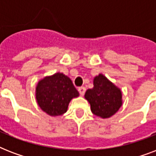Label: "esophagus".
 <instances>
[{"label": "esophagus", "mask_w": 156, "mask_h": 156, "mask_svg": "<svg viewBox=\"0 0 156 156\" xmlns=\"http://www.w3.org/2000/svg\"><path fill=\"white\" fill-rule=\"evenodd\" d=\"M78 91H79L81 95H83L86 92V87H81L78 88Z\"/></svg>", "instance_id": "1"}]
</instances>
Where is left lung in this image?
<instances>
[{"label": "left lung", "instance_id": "left-lung-1", "mask_svg": "<svg viewBox=\"0 0 156 156\" xmlns=\"http://www.w3.org/2000/svg\"><path fill=\"white\" fill-rule=\"evenodd\" d=\"M93 84L94 87L88 89L85 93V98L90 104V110L96 116L108 118L122 105L121 90L103 74L96 76Z\"/></svg>", "mask_w": 156, "mask_h": 156}]
</instances>
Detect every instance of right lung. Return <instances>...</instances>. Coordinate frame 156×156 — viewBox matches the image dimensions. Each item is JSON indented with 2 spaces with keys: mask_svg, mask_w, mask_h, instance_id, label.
Here are the masks:
<instances>
[{
  "mask_svg": "<svg viewBox=\"0 0 156 156\" xmlns=\"http://www.w3.org/2000/svg\"><path fill=\"white\" fill-rule=\"evenodd\" d=\"M36 100L43 111L50 116H60L66 112L73 98L79 93L69 78L56 73L39 82L36 87Z\"/></svg>",
  "mask_w": 156,
  "mask_h": 156,
  "instance_id": "add662e5",
  "label": "right lung"
}]
</instances>
